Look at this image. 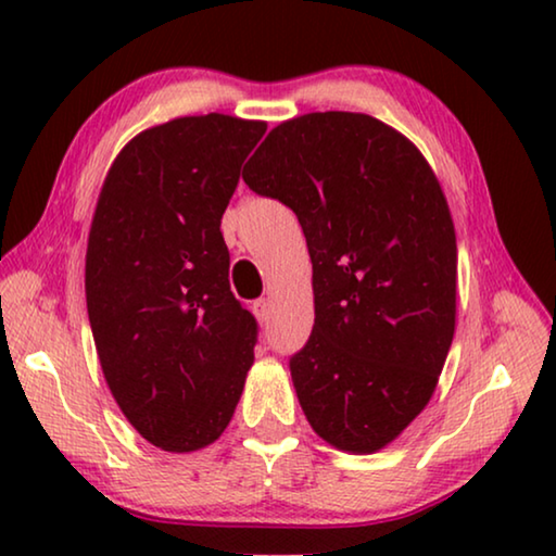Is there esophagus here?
I'll list each match as a JSON object with an SVG mask.
<instances>
[{"mask_svg": "<svg viewBox=\"0 0 556 556\" xmlns=\"http://www.w3.org/2000/svg\"><path fill=\"white\" fill-rule=\"evenodd\" d=\"M252 314L257 316L260 324L269 321V316H271V301H269V299H257L255 304H252Z\"/></svg>", "mask_w": 556, "mask_h": 556, "instance_id": "esophagus-1", "label": "esophagus"}]
</instances>
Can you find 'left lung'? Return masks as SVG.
I'll use <instances>...</instances> for the list:
<instances>
[{"label": "left lung", "mask_w": 556, "mask_h": 556, "mask_svg": "<svg viewBox=\"0 0 556 556\" xmlns=\"http://www.w3.org/2000/svg\"><path fill=\"white\" fill-rule=\"evenodd\" d=\"M244 184L296 213L314 331L291 357L308 425L348 454L392 444L427 407L456 328V230L414 142L363 112L277 125Z\"/></svg>", "instance_id": "left-lung-1"}]
</instances>
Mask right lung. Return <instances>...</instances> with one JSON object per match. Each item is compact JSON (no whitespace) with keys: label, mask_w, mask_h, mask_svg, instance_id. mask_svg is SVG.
I'll return each instance as SVG.
<instances>
[{"label":"right lung","mask_w":556,"mask_h":556,"mask_svg":"<svg viewBox=\"0 0 556 556\" xmlns=\"http://www.w3.org/2000/svg\"><path fill=\"white\" fill-rule=\"evenodd\" d=\"M262 119L188 115L119 149L92 213L86 299L100 368L127 421L168 454L211 446L255 363L220 220Z\"/></svg>","instance_id":"1"}]
</instances>
